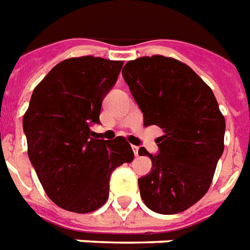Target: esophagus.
<instances>
[{"mask_svg":"<svg viewBox=\"0 0 250 250\" xmlns=\"http://www.w3.org/2000/svg\"><path fill=\"white\" fill-rule=\"evenodd\" d=\"M132 150H133V155H135V156H136V157H138L139 153H140V149H139V146H132Z\"/></svg>","mask_w":250,"mask_h":250,"instance_id":"34e87169","label":"esophagus"}]
</instances>
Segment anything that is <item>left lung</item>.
I'll use <instances>...</instances> for the list:
<instances>
[{"label":"left lung","mask_w":250,"mask_h":250,"mask_svg":"<svg viewBox=\"0 0 250 250\" xmlns=\"http://www.w3.org/2000/svg\"><path fill=\"white\" fill-rule=\"evenodd\" d=\"M144 117L157 125L159 153L140 148L152 160V171L139 178L143 202L157 214L182 212L208 191L224 150L226 121L214 93L191 68L161 55L139 57L123 66Z\"/></svg>","instance_id":"8db88e82"}]
</instances>
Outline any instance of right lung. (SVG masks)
I'll use <instances>...</instances> for the list:
<instances>
[{"instance_id": "1", "label": "right lung", "mask_w": 250, "mask_h": 250, "mask_svg": "<svg viewBox=\"0 0 250 250\" xmlns=\"http://www.w3.org/2000/svg\"><path fill=\"white\" fill-rule=\"evenodd\" d=\"M123 62L70 57L36 85L23 129L27 153L45 194L59 207L87 214L106 203L112 170L131 163L128 142L97 138L104 95L117 83Z\"/></svg>"}]
</instances>
